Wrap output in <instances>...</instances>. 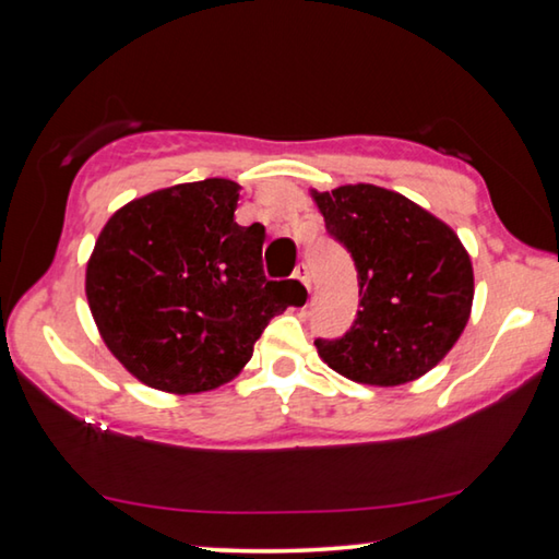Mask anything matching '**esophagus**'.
<instances>
[{"label": "esophagus", "mask_w": 559, "mask_h": 559, "mask_svg": "<svg viewBox=\"0 0 559 559\" xmlns=\"http://www.w3.org/2000/svg\"><path fill=\"white\" fill-rule=\"evenodd\" d=\"M293 276H296L302 283V286L310 290V271H308L306 263H298V269H296V273H293Z\"/></svg>", "instance_id": "obj_1"}]
</instances>
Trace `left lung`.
Wrapping results in <instances>:
<instances>
[{
    "mask_svg": "<svg viewBox=\"0 0 559 559\" xmlns=\"http://www.w3.org/2000/svg\"><path fill=\"white\" fill-rule=\"evenodd\" d=\"M328 231L353 253L355 325L316 340L323 362L347 380L400 386L433 370L471 318L473 263L447 222L377 185L310 189Z\"/></svg>",
    "mask_w": 559,
    "mask_h": 559,
    "instance_id": "8db88e82",
    "label": "left lung"
}]
</instances>
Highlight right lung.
I'll return each mask as SVG.
<instances>
[{"label": "right lung", "instance_id": "1", "mask_svg": "<svg viewBox=\"0 0 559 559\" xmlns=\"http://www.w3.org/2000/svg\"><path fill=\"white\" fill-rule=\"evenodd\" d=\"M224 177L138 197L103 226L86 263L91 316L110 355L153 390L231 382L298 281L263 276L261 224L239 226Z\"/></svg>", "mask_w": 559, "mask_h": 559}]
</instances>
